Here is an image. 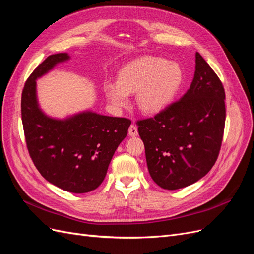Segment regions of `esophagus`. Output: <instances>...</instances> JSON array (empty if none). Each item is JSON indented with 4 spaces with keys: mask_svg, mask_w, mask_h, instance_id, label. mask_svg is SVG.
Listing matches in <instances>:
<instances>
[{
    "mask_svg": "<svg viewBox=\"0 0 254 254\" xmlns=\"http://www.w3.org/2000/svg\"><path fill=\"white\" fill-rule=\"evenodd\" d=\"M128 133H129L130 136H136L137 134H139V132H137V128L134 124L130 125V127L128 129Z\"/></svg>",
    "mask_w": 254,
    "mask_h": 254,
    "instance_id": "esophagus-1",
    "label": "esophagus"
}]
</instances>
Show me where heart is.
Listing matches in <instances>:
<instances>
[{"label":"heart","mask_w":254,"mask_h":254,"mask_svg":"<svg viewBox=\"0 0 254 254\" xmlns=\"http://www.w3.org/2000/svg\"><path fill=\"white\" fill-rule=\"evenodd\" d=\"M183 78L178 64L163 58L145 56L122 68L118 81H107L104 92L117 108L129 105V94L136 92V104L146 113H155L172 102Z\"/></svg>","instance_id":"obj_1"}]
</instances>
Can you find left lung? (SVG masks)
<instances>
[{
	"label": "left lung",
	"instance_id": "8db88e82",
	"mask_svg": "<svg viewBox=\"0 0 254 254\" xmlns=\"http://www.w3.org/2000/svg\"><path fill=\"white\" fill-rule=\"evenodd\" d=\"M225 89L199 53L190 89L153 118L136 122L152 180L165 190L201 179L216 162L226 122Z\"/></svg>",
	"mask_w": 254,
	"mask_h": 254
}]
</instances>
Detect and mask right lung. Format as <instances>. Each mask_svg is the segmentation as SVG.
I'll return each instance as SVG.
<instances>
[{
	"label": "right lung",
	"instance_id": "1",
	"mask_svg": "<svg viewBox=\"0 0 254 254\" xmlns=\"http://www.w3.org/2000/svg\"><path fill=\"white\" fill-rule=\"evenodd\" d=\"M68 59L66 53L51 55L30 74L22 92V124L29 156L39 173L54 186L82 194L101 186L131 121L92 111L64 120L44 114L37 101L36 79Z\"/></svg>",
	"mask_w": 254,
	"mask_h": 254
}]
</instances>
